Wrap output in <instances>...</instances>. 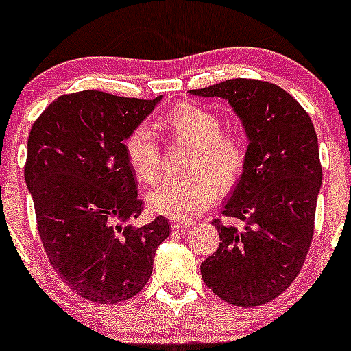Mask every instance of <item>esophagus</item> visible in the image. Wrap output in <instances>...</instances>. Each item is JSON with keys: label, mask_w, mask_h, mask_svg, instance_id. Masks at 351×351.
Masks as SVG:
<instances>
[{"label": "esophagus", "mask_w": 351, "mask_h": 351, "mask_svg": "<svg viewBox=\"0 0 351 351\" xmlns=\"http://www.w3.org/2000/svg\"><path fill=\"white\" fill-rule=\"evenodd\" d=\"M190 226H193L192 219H186V221H183V219H171V228L176 229V231H180V229H189Z\"/></svg>", "instance_id": "obj_1"}]
</instances>
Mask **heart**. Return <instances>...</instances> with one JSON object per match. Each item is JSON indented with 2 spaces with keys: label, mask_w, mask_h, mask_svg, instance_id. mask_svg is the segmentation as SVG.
<instances>
[{
  "label": "heart",
  "mask_w": 351,
  "mask_h": 351,
  "mask_svg": "<svg viewBox=\"0 0 351 351\" xmlns=\"http://www.w3.org/2000/svg\"><path fill=\"white\" fill-rule=\"evenodd\" d=\"M156 125L173 143L192 146L186 161L190 175L165 180L149 193V207L171 219H185L205 210L215 200L219 182L231 189L241 180L247 162L243 137L222 130V120L197 104H178L158 119ZM130 169L143 185L161 175V146L147 127H134L123 139Z\"/></svg>",
  "instance_id": "1"
}]
</instances>
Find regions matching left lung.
Segmentation results:
<instances>
[{"label": "left lung", "mask_w": 351, "mask_h": 351, "mask_svg": "<svg viewBox=\"0 0 351 351\" xmlns=\"http://www.w3.org/2000/svg\"><path fill=\"white\" fill-rule=\"evenodd\" d=\"M190 93L226 98L250 139L246 169L222 210L228 221H212L221 243L202 261V278L232 306H261L295 280L313 243L323 182L316 130L302 105L268 81L234 77Z\"/></svg>", "instance_id": "obj_1"}]
</instances>
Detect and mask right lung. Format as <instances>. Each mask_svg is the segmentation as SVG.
Segmentation results:
<instances>
[{"instance_id": "right-lung-1", "label": "right lung", "mask_w": 351, "mask_h": 351, "mask_svg": "<svg viewBox=\"0 0 351 351\" xmlns=\"http://www.w3.org/2000/svg\"><path fill=\"white\" fill-rule=\"evenodd\" d=\"M159 100L97 90L61 95L30 129L25 182L42 246L59 277L93 302L139 293L171 229L162 215L143 228L127 226L144 205L123 139Z\"/></svg>"}]
</instances>
